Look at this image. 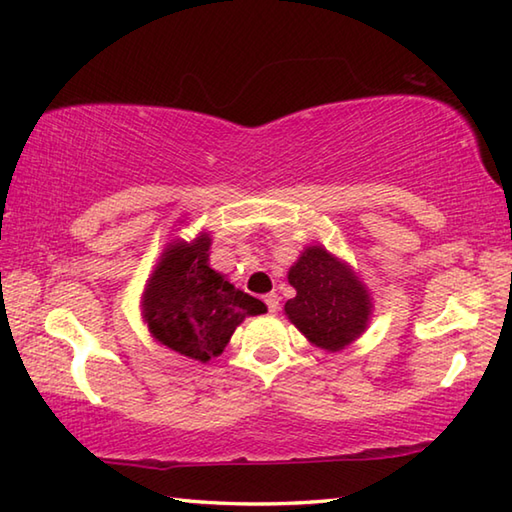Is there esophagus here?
Segmentation results:
<instances>
[{"instance_id": "1", "label": "esophagus", "mask_w": 512, "mask_h": 512, "mask_svg": "<svg viewBox=\"0 0 512 512\" xmlns=\"http://www.w3.org/2000/svg\"><path fill=\"white\" fill-rule=\"evenodd\" d=\"M265 303H267V310L272 312V314H276L278 312V294H267L265 296Z\"/></svg>"}]
</instances>
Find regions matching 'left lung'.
I'll list each match as a JSON object with an SVG mask.
<instances>
[{
	"label": "left lung",
	"instance_id": "8db88e82",
	"mask_svg": "<svg viewBox=\"0 0 512 512\" xmlns=\"http://www.w3.org/2000/svg\"><path fill=\"white\" fill-rule=\"evenodd\" d=\"M287 281L296 296L285 303V314L312 345L339 352L365 332L372 314L368 287L325 247H307Z\"/></svg>",
	"mask_w": 512,
	"mask_h": 512
}]
</instances>
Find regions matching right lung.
Masks as SVG:
<instances>
[{"label": "right lung", "instance_id": "add662e5", "mask_svg": "<svg viewBox=\"0 0 512 512\" xmlns=\"http://www.w3.org/2000/svg\"><path fill=\"white\" fill-rule=\"evenodd\" d=\"M209 234L173 240L142 294V316L160 345L207 363L223 354L247 316L265 314L263 301L240 292L209 267Z\"/></svg>", "mask_w": 512, "mask_h": 512}]
</instances>
